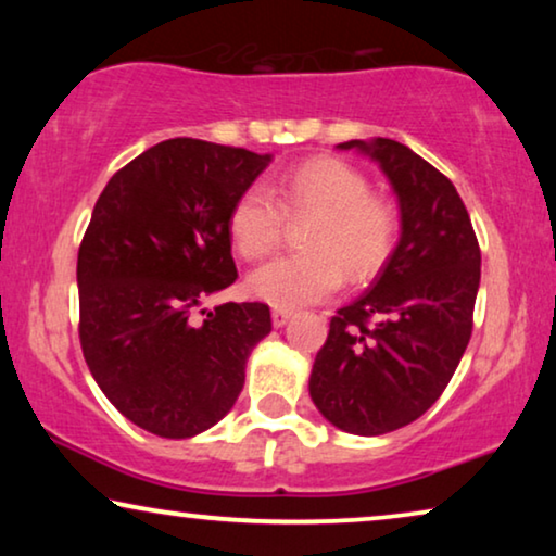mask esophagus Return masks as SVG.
I'll return each mask as SVG.
<instances>
[{
  "mask_svg": "<svg viewBox=\"0 0 556 556\" xmlns=\"http://www.w3.org/2000/svg\"><path fill=\"white\" fill-rule=\"evenodd\" d=\"M291 316H293V311L291 308H273V326H286L288 321H291Z\"/></svg>",
  "mask_w": 556,
  "mask_h": 556,
  "instance_id": "esophagus-1",
  "label": "esophagus"
}]
</instances>
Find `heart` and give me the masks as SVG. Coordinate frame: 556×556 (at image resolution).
<instances>
[{
	"mask_svg": "<svg viewBox=\"0 0 556 556\" xmlns=\"http://www.w3.org/2000/svg\"><path fill=\"white\" fill-rule=\"evenodd\" d=\"M286 219H314L303 238L306 253L276 257L248 280L250 293L278 308L329 299L344 273L352 283L375 278L400 240L397 207L371 194L367 174L337 156L306 159L270 189H242L227 215V232L242 257L261 261L280 245Z\"/></svg>",
	"mask_w": 556,
	"mask_h": 556,
	"instance_id": "heart-1",
	"label": "heart"
}]
</instances>
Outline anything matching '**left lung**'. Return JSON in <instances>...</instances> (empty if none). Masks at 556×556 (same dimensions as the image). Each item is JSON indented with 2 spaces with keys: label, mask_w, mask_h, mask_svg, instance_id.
I'll use <instances>...</instances> for the list:
<instances>
[{
  "label": "left lung",
  "mask_w": 556,
  "mask_h": 556,
  "mask_svg": "<svg viewBox=\"0 0 556 556\" xmlns=\"http://www.w3.org/2000/svg\"><path fill=\"white\" fill-rule=\"evenodd\" d=\"M400 197V245L367 293L331 316L308 390L326 420L384 435L428 413L473 333L481 248L453 181L392 139L344 141Z\"/></svg>",
  "instance_id": "obj_1"
}]
</instances>
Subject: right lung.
Listing matches in <instances>:
<instances>
[{"label": "right lung", "mask_w": 556, "mask_h": 556, "mask_svg": "<svg viewBox=\"0 0 556 556\" xmlns=\"http://www.w3.org/2000/svg\"><path fill=\"white\" fill-rule=\"evenodd\" d=\"M270 156L200 139L156 143L113 174L78 250L80 346L111 405L159 438H192L230 413L265 303L194 311L232 286L227 215Z\"/></svg>", "instance_id": "add662e5"}]
</instances>
